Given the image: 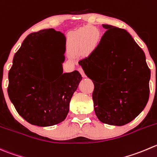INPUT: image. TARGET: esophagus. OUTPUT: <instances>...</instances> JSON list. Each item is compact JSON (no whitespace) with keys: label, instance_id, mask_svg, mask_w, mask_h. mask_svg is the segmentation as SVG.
<instances>
[{"label":"esophagus","instance_id":"34e87169","mask_svg":"<svg viewBox=\"0 0 157 157\" xmlns=\"http://www.w3.org/2000/svg\"><path fill=\"white\" fill-rule=\"evenodd\" d=\"M78 71H79V72H80V74H81V75L83 76V77H86V75H85V74H84V71H83V70L82 69L81 67H79V68H78Z\"/></svg>","mask_w":157,"mask_h":157}]
</instances>
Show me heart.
<instances>
[{
  "label": "heart",
  "instance_id": "b5f03b06",
  "mask_svg": "<svg viewBox=\"0 0 157 157\" xmlns=\"http://www.w3.org/2000/svg\"><path fill=\"white\" fill-rule=\"evenodd\" d=\"M100 40V32L96 27H83L77 30L70 38V43L74 48L83 49L85 47L95 48Z\"/></svg>",
  "mask_w": 157,
  "mask_h": 157
}]
</instances>
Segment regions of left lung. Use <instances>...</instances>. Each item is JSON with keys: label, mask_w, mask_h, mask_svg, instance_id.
<instances>
[{"label": "left lung", "mask_w": 157, "mask_h": 157, "mask_svg": "<svg viewBox=\"0 0 157 157\" xmlns=\"http://www.w3.org/2000/svg\"><path fill=\"white\" fill-rule=\"evenodd\" d=\"M102 26L106 31L98 46L79 64L90 79L102 83H97L100 87L95 83L92 95L99 121L124 126L134 120L148 102L150 70L144 52L127 30Z\"/></svg>", "instance_id": "left-lung-1"}]
</instances>
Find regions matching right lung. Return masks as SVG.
Instances as JSON below:
<instances>
[{
    "mask_svg": "<svg viewBox=\"0 0 157 157\" xmlns=\"http://www.w3.org/2000/svg\"><path fill=\"white\" fill-rule=\"evenodd\" d=\"M52 44L63 48L66 37L60 31L45 29L29 34L13 59L8 74L9 98L21 117L32 125L50 127L66 119L71 97L82 77L77 71L48 74L45 67L51 55Z\"/></svg>",
    "mask_w": 157,
    "mask_h": 157,
    "instance_id": "right-lung-1",
    "label": "right lung"
}]
</instances>
